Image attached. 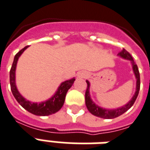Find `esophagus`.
<instances>
[{"label":"esophagus","mask_w":150,"mask_h":150,"mask_svg":"<svg viewBox=\"0 0 150 150\" xmlns=\"http://www.w3.org/2000/svg\"><path fill=\"white\" fill-rule=\"evenodd\" d=\"M86 73L85 72H80L79 74H78V75H77V76L78 77H80V78H83V77H84V76H86Z\"/></svg>","instance_id":"1"}]
</instances>
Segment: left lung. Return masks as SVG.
I'll return each mask as SVG.
<instances>
[{"instance_id":"8db88e82","label":"left lung","mask_w":150,"mask_h":150,"mask_svg":"<svg viewBox=\"0 0 150 150\" xmlns=\"http://www.w3.org/2000/svg\"><path fill=\"white\" fill-rule=\"evenodd\" d=\"M118 56L121 57V58L129 60L131 62L132 65L133 72L134 74L135 78H136V91L134 92V95L133 96V97L127 104L118 108L115 109H108L101 108L100 106H98L97 104H96L91 99L90 96V83L88 81H86L87 83V89L85 92V104L87 107L88 110L89 111L91 114H92L95 116L100 117V118H103V119H115L116 117H119V115H121L123 113H125L126 111H128L129 109L133 106V104L134 103L136 99L138 97V92H139V89H140V74H139V71H138V66L135 64L134 61L131 57V55L130 54V53L127 52L125 49H122L120 52L118 54Z\"/></svg>"}]
</instances>
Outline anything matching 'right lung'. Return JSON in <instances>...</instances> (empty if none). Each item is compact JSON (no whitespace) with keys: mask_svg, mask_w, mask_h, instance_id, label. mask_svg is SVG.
Instances as JSON below:
<instances>
[{"mask_svg":"<svg viewBox=\"0 0 150 150\" xmlns=\"http://www.w3.org/2000/svg\"><path fill=\"white\" fill-rule=\"evenodd\" d=\"M28 47V46H27L23 48L15 55L12 68L10 69V85H11L12 94L18 103H20L23 108L33 115H39V116H47V115L56 113L62 108L64 102H65V99H66V93L74 84L75 78L74 77L72 79L67 80L66 81L62 82L59 85L57 91L55 92L54 95L52 96L47 100L41 102V103H33L31 101L27 100L19 92L16 85V69L18 59Z\"/></svg>","mask_w":150,"mask_h":150,"instance_id":"1","label":"right lung"}]
</instances>
